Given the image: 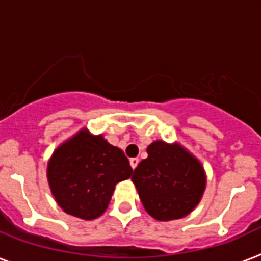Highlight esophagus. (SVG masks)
Instances as JSON below:
<instances>
[{"label":"esophagus","mask_w":261,"mask_h":261,"mask_svg":"<svg viewBox=\"0 0 261 261\" xmlns=\"http://www.w3.org/2000/svg\"><path fill=\"white\" fill-rule=\"evenodd\" d=\"M138 162H139V160H138V158H131V160H130L131 167H133V169H135V167H137V165H138Z\"/></svg>","instance_id":"esophagus-1"}]
</instances>
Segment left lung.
Here are the masks:
<instances>
[{"instance_id":"1","label":"left lung","mask_w":261,"mask_h":261,"mask_svg":"<svg viewBox=\"0 0 261 261\" xmlns=\"http://www.w3.org/2000/svg\"><path fill=\"white\" fill-rule=\"evenodd\" d=\"M131 177L142 204L160 221L185 217L200 202L205 174L200 162L179 146L156 141Z\"/></svg>"}]
</instances>
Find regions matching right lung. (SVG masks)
I'll list each match as a JSON object with an SVG mask.
<instances>
[{
	"mask_svg": "<svg viewBox=\"0 0 261 261\" xmlns=\"http://www.w3.org/2000/svg\"><path fill=\"white\" fill-rule=\"evenodd\" d=\"M131 173L122 150L87 131L61 145L48 165V181L57 204L83 220L103 215L116 184L130 178Z\"/></svg>",
	"mask_w": 261,
	"mask_h": 261,
	"instance_id": "add662e5",
	"label": "right lung"
}]
</instances>
